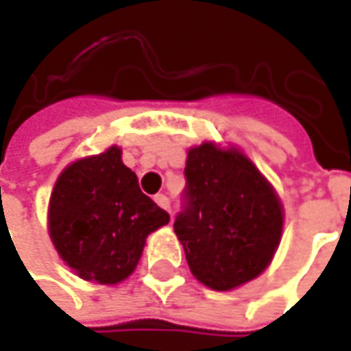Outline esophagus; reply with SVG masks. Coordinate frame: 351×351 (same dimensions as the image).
I'll list each match as a JSON object with an SVG mask.
<instances>
[{
    "label": "esophagus",
    "instance_id": "obj_1",
    "mask_svg": "<svg viewBox=\"0 0 351 351\" xmlns=\"http://www.w3.org/2000/svg\"><path fill=\"white\" fill-rule=\"evenodd\" d=\"M154 201L160 205V207H162V209H166L169 213V199L164 195V193H158V195L154 197Z\"/></svg>",
    "mask_w": 351,
    "mask_h": 351
}]
</instances>
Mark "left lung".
<instances>
[{"label":"left lung","instance_id":"left-lung-1","mask_svg":"<svg viewBox=\"0 0 351 351\" xmlns=\"http://www.w3.org/2000/svg\"><path fill=\"white\" fill-rule=\"evenodd\" d=\"M173 230L191 274L210 289L228 291L258 277L271 262L283 209L246 156L205 142L187 154Z\"/></svg>","mask_w":351,"mask_h":351}]
</instances>
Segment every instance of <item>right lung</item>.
Returning a JSON list of instances; mask_svg holds the SVG:
<instances>
[{
	"label": "right lung",
	"instance_id": "1",
	"mask_svg": "<svg viewBox=\"0 0 351 351\" xmlns=\"http://www.w3.org/2000/svg\"><path fill=\"white\" fill-rule=\"evenodd\" d=\"M168 223V213L142 193L117 146L70 164L50 197L54 248L77 276L101 285L127 279L146 236Z\"/></svg>",
	"mask_w": 351,
	"mask_h": 351
}]
</instances>
